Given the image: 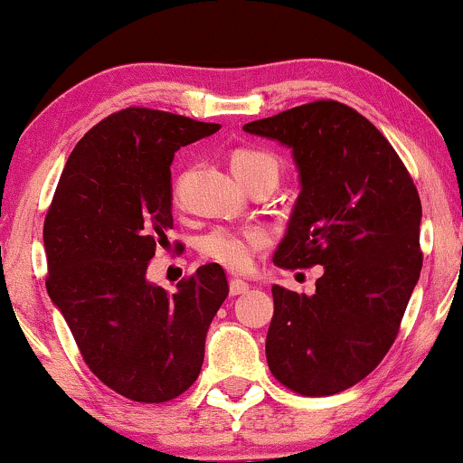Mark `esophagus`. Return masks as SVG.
<instances>
[{"label": "esophagus", "mask_w": 463, "mask_h": 463, "mask_svg": "<svg viewBox=\"0 0 463 463\" xmlns=\"http://www.w3.org/2000/svg\"><path fill=\"white\" fill-rule=\"evenodd\" d=\"M246 291H248V283H246V280H239V279H232V280H231V296L246 294Z\"/></svg>", "instance_id": "34e87169"}]
</instances>
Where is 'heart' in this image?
I'll return each mask as SVG.
<instances>
[{
	"label": "heart",
	"instance_id": "b5f03b06",
	"mask_svg": "<svg viewBox=\"0 0 463 463\" xmlns=\"http://www.w3.org/2000/svg\"><path fill=\"white\" fill-rule=\"evenodd\" d=\"M231 167L243 184H252L259 178L279 180L280 163L272 152L261 147H239L232 152ZM180 184L176 187L178 195ZM272 235L263 226H217L200 237L198 250L202 259L222 265L231 272H246L252 268L254 254L269 248Z\"/></svg>",
	"mask_w": 463,
	"mask_h": 463
}]
</instances>
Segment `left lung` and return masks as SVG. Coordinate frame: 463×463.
Returning a JSON list of instances; mask_svg holds the SVG:
<instances>
[{
    "mask_svg": "<svg viewBox=\"0 0 463 463\" xmlns=\"http://www.w3.org/2000/svg\"><path fill=\"white\" fill-rule=\"evenodd\" d=\"M243 130L289 146L300 172L274 265L324 268L313 296L272 287L268 365L296 394H339L383 361L401 331L422 268L418 189L376 126L335 99Z\"/></svg>",
    "mask_w": 463,
    "mask_h": 463,
    "instance_id": "left-lung-1",
    "label": "left lung"
}]
</instances>
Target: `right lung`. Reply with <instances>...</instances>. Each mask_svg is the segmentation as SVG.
<instances>
[{
	"mask_svg": "<svg viewBox=\"0 0 463 463\" xmlns=\"http://www.w3.org/2000/svg\"><path fill=\"white\" fill-rule=\"evenodd\" d=\"M217 130L165 110H117L69 154L47 209V294L89 370L130 401L167 402L195 383L206 331L228 296L217 263L174 294L146 280L174 228V152Z\"/></svg>",
	"mask_w": 463,
	"mask_h": 463,
	"instance_id": "add662e5",
	"label": "right lung"
}]
</instances>
